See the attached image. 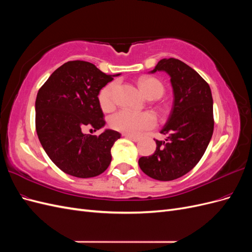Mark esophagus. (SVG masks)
Segmentation results:
<instances>
[{
	"mask_svg": "<svg viewBox=\"0 0 252 252\" xmlns=\"http://www.w3.org/2000/svg\"><path fill=\"white\" fill-rule=\"evenodd\" d=\"M124 136H125V138L129 139V140H131V141H133V142H138V141L140 140V138H139V136H134V135H129V134H124Z\"/></svg>",
	"mask_w": 252,
	"mask_h": 252,
	"instance_id": "obj_1",
	"label": "esophagus"
}]
</instances>
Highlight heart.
<instances>
[{
	"mask_svg": "<svg viewBox=\"0 0 252 252\" xmlns=\"http://www.w3.org/2000/svg\"><path fill=\"white\" fill-rule=\"evenodd\" d=\"M139 87L145 96L148 98L159 97L164 93V85L156 78L143 77L138 81ZM116 89V83H109L105 85L98 93V102L104 110H111L114 106L113 93ZM112 129L124 134L138 135L144 130L154 128L157 120L150 112H136L128 109H122L116 112L109 120Z\"/></svg>",
	"mask_w": 252,
	"mask_h": 252,
	"instance_id": "b5f03b06",
	"label": "heart"
}]
</instances>
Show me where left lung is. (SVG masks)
<instances>
[{
    "label": "left lung",
    "instance_id": "obj_1",
    "mask_svg": "<svg viewBox=\"0 0 252 252\" xmlns=\"http://www.w3.org/2000/svg\"><path fill=\"white\" fill-rule=\"evenodd\" d=\"M166 71L173 89V106L158 141L154 155L142 157L139 166L148 177L158 181L179 179L200 162L213 133L211 90L201 75L178 59H163L151 72Z\"/></svg>",
    "mask_w": 252,
    "mask_h": 252
}]
</instances>
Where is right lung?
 Segmentation results:
<instances>
[{
  "instance_id": "obj_1",
  "label": "right lung",
  "mask_w": 252,
  "mask_h": 252,
  "mask_svg": "<svg viewBox=\"0 0 252 252\" xmlns=\"http://www.w3.org/2000/svg\"><path fill=\"white\" fill-rule=\"evenodd\" d=\"M111 75L85 61H69L52 72L35 100V129L51 161L67 174L94 178L111 162V147L121 134L105 130L100 135L83 133L105 125L98 102L100 90Z\"/></svg>"
}]
</instances>
